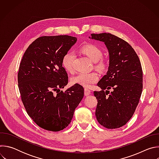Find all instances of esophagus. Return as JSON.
Instances as JSON below:
<instances>
[{"label": "esophagus", "instance_id": "obj_1", "mask_svg": "<svg viewBox=\"0 0 159 159\" xmlns=\"http://www.w3.org/2000/svg\"><path fill=\"white\" fill-rule=\"evenodd\" d=\"M90 93H91V91H90V90L87 89V88H85L84 89V94L85 96H89V94H90Z\"/></svg>", "mask_w": 159, "mask_h": 159}]
</instances>
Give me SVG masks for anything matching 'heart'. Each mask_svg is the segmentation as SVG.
Segmentation results:
<instances>
[{
	"label": "heart",
	"mask_w": 159,
	"mask_h": 159,
	"mask_svg": "<svg viewBox=\"0 0 159 159\" xmlns=\"http://www.w3.org/2000/svg\"><path fill=\"white\" fill-rule=\"evenodd\" d=\"M81 52L90 60L96 63L95 66L98 69L102 70L105 69L106 63L101 60L102 57V52L98 47L94 44H87L81 48ZM75 54L73 52H69L65 54L62 58V65L64 69L69 72H72L74 68ZM99 79L98 75L95 72L80 73L72 79L74 84H78L83 87H89L96 83Z\"/></svg>",
	"instance_id": "1"
}]
</instances>
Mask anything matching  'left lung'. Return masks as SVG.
Wrapping results in <instances>:
<instances>
[{
  "mask_svg": "<svg viewBox=\"0 0 159 159\" xmlns=\"http://www.w3.org/2000/svg\"><path fill=\"white\" fill-rule=\"evenodd\" d=\"M89 38L104 42L109 53L107 72L98 83L101 90L94 93L97 120L108 129L120 128L131 119L141 97L140 61L131 45L112 34H92Z\"/></svg>",
  "mask_w": 159,
  "mask_h": 159,
  "instance_id": "1",
  "label": "left lung"
}]
</instances>
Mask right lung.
Instances as JSON below:
<instances>
[{"label": "right lung", "instance_id": "right-lung-1", "mask_svg": "<svg viewBox=\"0 0 159 159\" xmlns=\"http://www.w3.org/2000/svg\"><path fill=\"white\" fill-rule=\"evenodd\" d=\"M75 37L42 36L26 50L18 72L21 99L30 118L39 127L58 131L68 126L84 91L75 84L65 92L68 84L62 58L77 42Z\"/></svg>", "mask_w": 159, "mask_h": 159}]
</instances>
